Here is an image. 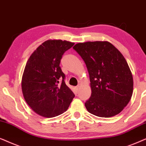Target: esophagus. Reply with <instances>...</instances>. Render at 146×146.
Masks as SVG:
<instances>
[{
    "mask_svg": "<svg viewBox=\"0 0 146 146\" xmlns=\"http://www.w3.org/2000/svg\"><path fill=\"white\" fill-rule=\"evenodd\" d=\"M75 89H76V90H77V91H78V90H79V85H78V86L75 87Z\"/></svg>",
    "mask_w": 146,
    "mask_h": 146,
    "instance_id": "obj_1",
    "label": "esophagus"
}]
</instances>
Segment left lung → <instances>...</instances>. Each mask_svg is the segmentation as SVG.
Returning <instances> with one entry per match:
<instances>
[{
  "mask_svg": "<svg viewBox=\"0 0 146 146\" xmlns=\"http://www.w3.org/2000/svg\"><path fill=\"white\" fill-rule=\"evenodd\" d=\"M73 49L87 68L91 95L85 103L91 114L110 117L119 113L131 100L133 77L122 54L108 41L77 43Z\"/></svg>",
  "mask_w": 146,
  "mask_h": 146,
  "instance_id": "left-lung-1",
  "label": "left lung"
}]
</instances>
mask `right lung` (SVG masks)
Masks as SVG:
<instances>
[{"instance_id":"right-lung-1","label":"right lung","mask_w":146,"mask_h":146,"mask_svg":"<svg viewBox=\"0 0 146 146\" xmlns=\"http://www.w3.org/2000/svg\"><path fill=\"white\" fill-rule=\"evenodd\" d=\"M75 43L48 40L35 50L27 61L22 91L27 104L38 115L53 117L67 110L75 94L65 84L60 63L63 54ZM62 84H58V80Z\"/></svg>"}]
</instances>
